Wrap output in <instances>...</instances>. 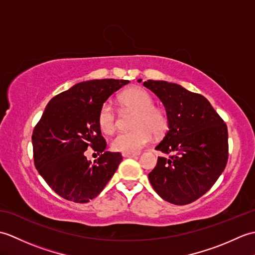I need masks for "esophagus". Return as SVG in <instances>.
Here are the masks:
<instances>
[{
    "instance_id": "1",
    "label": "esophagus",
    "mask_w": 255,
    "mask_h": 255,
    "mask_svg": "<svg viewBox=\"0 0 255 255\" xmlns=\"http://www.w3.org/2000/svg\"><path fill=\"white\" fill-rule=\"evenodd\" d=\"M138 155V153H130V152H123V156L125 158H133V156Z\"/></svg>"
}]
</instances>
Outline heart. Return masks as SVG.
<instances>
[{"label": "heart", "mask_w": 255, "mask_h": 255, "mask_svg": "<svg viewBox=\"0 0 255 255\" xmlns=\"http://www.w3.org/2000/svg\"><path fill=\"white\" fill-rule=\"evenodd\" d=\"M121 105L137 112L130 131L119 132L113 139L112 148L119 152L136 153L145 147L153 133L155 136L163 134L167 128V118L159 108L154 107L153 99L147 91L141 88L126 90L118 99ZM97 125L102 132L111 134L117 126L116 113L111 103H104L97 113Z\"/></svg>", "instance_id": "obj_1"}]
</instances>
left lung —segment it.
I'll list each match as a JSON object with an SVG mask.
<instances>
[{"label": "left lung", "mask_w": 255, "mask_h": 255, "mask_svg": "<svg viewBox=\"0 0 255 255\" xmlns=\"http://www.w3.org/2000/svg\"><path fill=\"white\" fill-rule=\"evenodd\" d=\"M143 85L163 103L169 123L155 147L169 156H159L149 181L166 202L191 204L207 193L225 170L227 125L203 95L165 81L148 80Z\"/></svg>", "instance_id": "1"}]
</instances>
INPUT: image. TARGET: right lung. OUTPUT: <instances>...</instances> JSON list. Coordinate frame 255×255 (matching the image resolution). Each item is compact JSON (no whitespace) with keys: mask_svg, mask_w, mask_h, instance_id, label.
Listing matches in <instances>:
<instances>
[{"mask_svg":"<svg viewBox=\"0 0 255 255\" xmlns=\"http://www.w3.org/2000/svg\"><path fill=\"white\" fill-rule=\"evenodd\" d=\"M128 80H92L58 94L48 103L32 131V151L37 171L59 196L74 203H88L99 195L123 160L108 152L97 125V113L113 93ZM100 156L93 164L86 150Z\"/></svg>","mask_w":255,"mask_h":255,"instance_id":"right-lung-1","label":"right lung"}]
</instances>
